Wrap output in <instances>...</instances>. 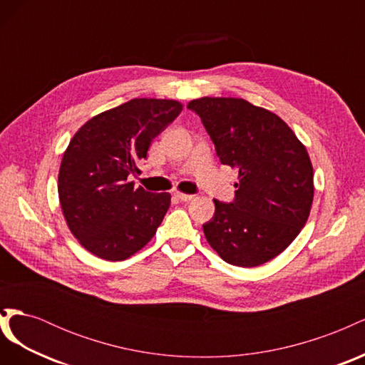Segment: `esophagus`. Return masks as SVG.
Returning <instances> with one entry per match:
<instances>
[{
  "label": "esophagus",
  "instance_id": "1",
  "mask_svg": "<svg viewBox=\"0 0 365 365\" xmlns=\"http://www.w3.org/2000/svg\"><path fill=\"white\" fill-rule=\"evenodd\" d=\"M175 196L178 197V200H180V201H182V202H189V201H192V200H193V195L180 193V192H176V193H175Z\"/></svg>",
  "mask_w": 365,
  "mask_h": 365
}]
</instances>
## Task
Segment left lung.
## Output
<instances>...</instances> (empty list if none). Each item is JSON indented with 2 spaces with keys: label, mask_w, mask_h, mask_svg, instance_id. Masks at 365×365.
Segmentation results:
<instances>
[{
  "label": "left lung",
  "mask_w": 365,
  "mask_h": 365,
  "mask_svg": "<svg viewBox=\"0 0 365 365\" xmlns=\"http://www.w3.org/2000/svg\"><path fill=\"white\" fill-rule=\"evenodd\" d=\"M187 108L201 117L220 163L239 172L235 201L215 200V215L202 225L207 242L235 267L269 262L311 213L314 170L306 148L279 115L244 98L201 97Z\"/></svg>",
  "instance_id": "8db88e82"
}]
</instances>
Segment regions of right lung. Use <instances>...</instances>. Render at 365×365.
<instances>
[{
    "instance_id": "right-lung-1",
    "label": "right lung",
    "mask_w": 365,
    "mask_h": 365,
    "mask_svg": "<svg viewBox=\"0 0 365 365\" xmlns=\"http://www.w3.org/2000/svg\"><path fill=\"white\" fill-rule=\"evenodd\" d=\"M182 111L176 101L132 98L88 120L61 163L58 192L68 228L81 245L105 260H125L157 233L169 193L134 189L152 140Z\"/></svg>"
}]
</instances>
